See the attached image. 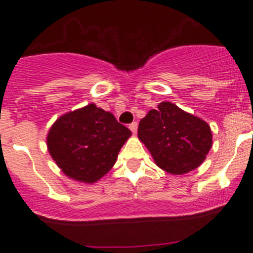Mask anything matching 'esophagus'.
<instances>
[{
  "mask_svg": "<svg viewBox=\"0 0 253 253\" xmlns=\"http://www.w3.org/2000/svg\"><path fill=\"white\" fill-rule=\"evenodd\" d=\"M128 127L132 131V133H137V129H138V124H137V122H132Z\"/></svg>",
  "mask_w": 253,
  "mask_h": 253,
  "instance_id": "34e87169",
  "label": "esophagus"
}]
</instances>
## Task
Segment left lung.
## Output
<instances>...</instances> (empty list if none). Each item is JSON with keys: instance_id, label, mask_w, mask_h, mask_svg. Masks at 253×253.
Segmentation results:
<instances>
[{"instance_id": "1", "label": "left lung", "mask_w": 253, "mask_h": 253, "mask_svg": "<svg viewBox=\"0 0 253 253\" xmlns=\"http://www.w3.org/2000/svg\"><path fill=\"white\" fill-rule=\"evenodd\" d=\"M138 138L158 167L174 175L200 167L211 147L208 124L169 101L159 104L141 120Z\"/></svg>"}]
</instances>
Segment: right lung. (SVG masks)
<instances>
[{
    "label": "right lung",
    "mask_w": 253,
    "mask_h": 253,
    "mask_svg": "<svg viewBox=\"0 0 253 253\" xmlns=\"http://www.w3.org/2000/svg\"><path fill=\"white\" fill-rule=\"evenodd\" d=\"M131 131L111 112L89 104L61 116L51 127L47 148L61 170L82 182L93 183L114 167Z\"/></svg>",
    "instance_id": "add662e5"
}]
</instances>
